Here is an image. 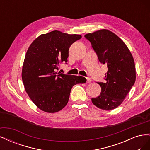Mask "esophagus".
Returning <instances> with one entry per match:
<instances>
[{
    "instance_id": "obj_1",
    "label": "esophagus",
    "mask_w": 150,
    "mask_h": 150,
    "mask_svg": "<svg viewBox=\"0 0 150 150\" xmlns=\"http://www.w3.org/2000/svg\"><path fill=\"white\" fill-rule=\"evenodd\" d=\"M86 79H87V82L88 83H91L92 81V79H91L90 78H86Z\"/></svg>"
}]
</instances>
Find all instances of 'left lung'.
Returning <instances> with one entry per match:
<instances>
[{"instance_id": "8db88e82", "label": "left lung", "mask_w": 150, "mask_h": 150, "mask_svg": "<svg viewBox=\"0 0 150 150\" xmlns=\"http://www.w3.org/2000/svg\"><path fill=\"white\" fill-rule=\"evenodd\" d=\"M84 37L91 43L98 59L108 67L106 81L97 83L101 92L92 98L94 105L103 110H111L122 103L136 81L133 57L125 43L112 32L103 29Z\"/></svg>"}]
</instances>
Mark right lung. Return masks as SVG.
Here are the masks:
<instances>
[{
	"label": "right lung",
	"mask_w": 150,
	"mask_h": 150,
	"mask_svg": "<svg viewBox=\"0 0 150 150\" xmlns=\"http://www.w3.org/2000/svg\"><path fill=\"white\" fill-rule=\"evenodd\" d=\"M78 34L54 30L40 35L31 43L22 66V79L26 93L40 110L54 113L64 108L72 86L83 83V78L57 73L59 64L67 62L71 44Z\"/></svg>",
	"instance_id": "add662e5"
}]
</instances>
